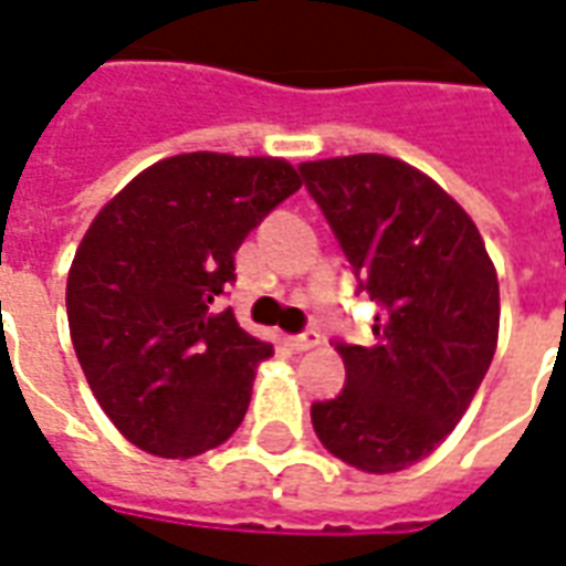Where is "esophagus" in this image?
<instances>
[{
  "instance_id": "esophagus-1",
  "label": "esophagus",
  "mask_w": 566,
  "mask_h": 566,
  "mask_svg": "<svg viewBox=\"0 0 566 566\" xmlns=\"http://www.w3.org/2000/svg\"><path fill=\"white\" fill-rule=\"evenodd\" d=\"M287 343H291L294 352H308V348H318L321 345V333L306 331V333H300V336H291Z\"/></svg>"
}]
</instances>
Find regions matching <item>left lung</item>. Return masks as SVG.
Masks as SVG:
<instances>
[{
    "label": "left lung",
    "mask_w": 566,
    "mask_h": 566,
    "mask_svg": "<svg viewBox=\"0 0 566 566\" xmlns=\"http://www.w3.org/2000/svg\"><path fill=\"white\" fill-rule=\"evenodd\" d=\"M345 258L379 300L373 345H336L345 388L312 406L333 458L364 473L412 467L461 421L500 333L497 270L473 218L385 154L300 163Z\"/></svg>",
    "instance_id": "1"
}]
</instances>
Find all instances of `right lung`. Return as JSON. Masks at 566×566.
<instances>
[{
	"label": "right lung",
	"mask_w": 566,
	"mask_h": 566,
	"mask_svg": "<svg viewBox=\"0 0 566 566\" xmlns=\"http://www.w3.org/2000/svg\"><path fill=\"white\" fill-rule=\"evenodd\" d=\"M300 185L282 157L175 154L87 227L69 266V333L93 397L142 451L185 461L242 424L272 345L214 300L242 239Z\"/></svg>",
	"instance_id": "add662e5"
}]
</instances>
